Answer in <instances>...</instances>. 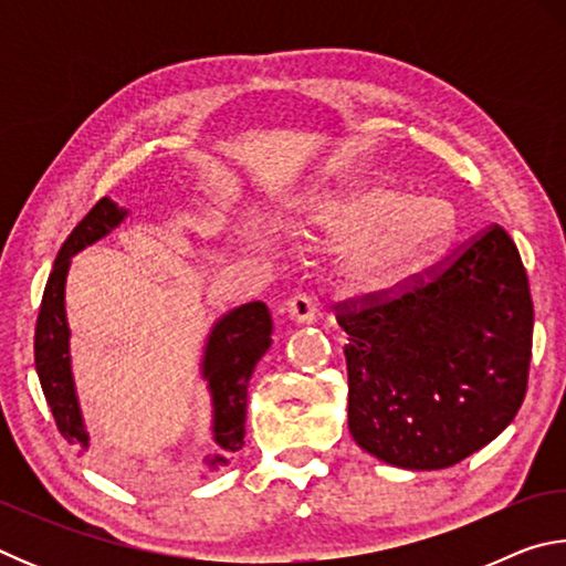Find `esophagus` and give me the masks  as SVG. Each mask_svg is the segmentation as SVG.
I'll return each mask as SVG.
<instances>
[{
    "mask_svg": "<svg viewBox=\"0 0 566 566\" xmlns=\"http://www.w3.org/2000/svg\"><path fill=\"white\" fill-rule=\"evenodd\" d=\"M286 312H290V317L300 324H312L317 319V302H314L312 294L300 292L294 294L290 304H286Z\"/></svg>",
    "mask_w": 566,
    "mask_h": 566,
    "instance_id": "1",
    "label": "esophagus"
}]
</instances>
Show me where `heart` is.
I'll use <instances>...</instances> for the list:
<instances>
[{
    "mask_svg": "<svg viewBox=\"0 0 566 566\" xmlns=\"http://www.w3.org/2000/svg\"><path fill=\"white\" fill-rule=\"evenodd\" d=\"M312 224L342 244L344 284L361 294L395 292L449 244L457 214L444 199H409L395 189L344 185L319 197Z\"/></svg>",
    "mask_w": 566,
    "mask_h": 566,
    "instance_id": "b5f03b06",
    "label": "heart"
}]
</instances>
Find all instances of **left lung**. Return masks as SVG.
<instances>
[{"instance_id":"1","label":"left lung","mask_w":566,"mask_h":566,"mask_svg":"<svg viewBox=\"0 0 566 566\" xmlns=\"http://www.w3.org/2000/svg\"><path fill=\"white\" fill-rule=\"evenodd\" d=\"M334 310L349 334V432L381 462L452 467L520 411L534 310L522 256L500 224L397 296L364 294Z\"/></svg>"}]
</instances>
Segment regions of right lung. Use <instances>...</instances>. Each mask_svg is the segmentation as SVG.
<instances>
[{
	"mask_svg": "<svg viewBox=\"0 0 566 566\" xmlns=\"http://www.w3.org/2000/svg\"><path fill=\"white\" fill-rule=\"evenodd\" d=\"M127 209L102 197L87 217L72 229L56 254L50 280L44 286L40 317L34 332V364L42 381V391L50 405L56 429L70 444L90 447V434L84 429L80 401H76L72 364H70V324L64 312V284L70 272V260L84 247L107 237ZM272 344V317L264 302H249L227 312L209 332L202 377L207 379L212 395L214 421L212 434L219 454L207 457V464L217 469L229 462V457L244 444V419H247V387L252 379L256 361Z\"/></svg>",
	"mask_w": 566,
	"mask_h": 566,
	"instance_id": "obj_1",
	"label": "right lung"
}]
</instances>
